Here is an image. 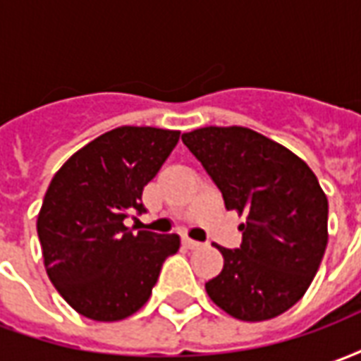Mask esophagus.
<instances>
[{"label": "esophagus", "mask_w": 361, "mask_h": 361, "mask_svg": "<svg viewBox=\"0 0 361 361\" xmlns=\"http://www.w3.org/2000/svg\"><path fill=\"white\" fill-rule=\"evenodd\" d=\"M183 245H185L188 250H197V247H201V243L195 242V240H191V238H183Z\"/></svg>", "instance_id": "34e87169"}]
</instances>
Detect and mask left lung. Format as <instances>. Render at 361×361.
I'll return each mask as SVG.
<instances>
[{"instance_id":"left-lung-1","label":"left lung","mask_w":361,"mask_h":361,"mask_svg":"<svg viewBox=\"0 0 361 361\" xmlns=\"http://www.w3.org/2000/svg\"><path fill=\"white\" fill-rule=\"evenodd\" d=\"M181 141L228 211L245 214L242 245L219 247L224 269L204 288L240 321H267L302 300L325 255L329 203L302 158L247 127H201Z\"/></svg>"}]
</instances>
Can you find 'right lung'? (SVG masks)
Returning <instances> with one entry per match:
<instances>
[{
    "instance_id": "add662e5",
    "label": "right lung",
    "mask_w": 361,
    "mask_h": 361,
    "mask_svg": "<svg viewBox=\"0 0 361 361\" xmlns=\"http://www.w3.org/2000/svg\"><path fill=\"white\" fill-rule=\"evenodd\" d=\"M180 141V131L116 127L59 168L38 212V238L51 284L77 313L119 321L149 302L178 234L133 230L145 212L142 189Z\"/></svg>"
}]
</instances>
